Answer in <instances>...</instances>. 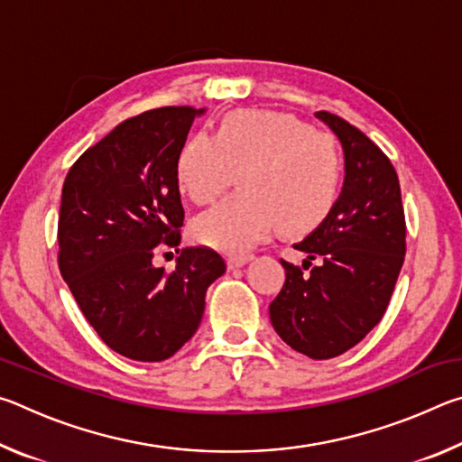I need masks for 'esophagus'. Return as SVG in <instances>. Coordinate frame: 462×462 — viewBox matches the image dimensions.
Listing matches in <instances>:
<instances>
[{
	"label": "esophagus",
	"instance_id": "1",
	"mask_svg": "<svg viewBox=\"0 0 462 462\" xmlns=\"http://www.w3.org/2000/svg\"><path fill=\"white\" fill-rule=\"evenodd\" d=\"M253 261V254H236V256H230L228 259V269H240L245 267L246 263Z\"/></svg>",
	"mask_w": 462,
	"mask_h": 462
}]
</instances>
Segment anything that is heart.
I'll list each match as a JSON object with an SVG mask.
<instances>
[{
  "mask_svg": "<svg viewBox=\"0 0 462 462\" xmlns=\"http://www.w3.org/2000/svg\"><path fill=\"white\" fill-rule=\"evenodd\" d=\"M240 171L242 191L195 217L193 236L222 253H245L273 232L303 230L330 209L340 179L334 140L275 109H238L216 138L191 136L177 159V183L193 203H209Z\"/></svg>",
  "mask_w": 462,
  "mask_h": 462,
  "instance_id": "obj_1",
  "label": "heart"
}]
</instances>
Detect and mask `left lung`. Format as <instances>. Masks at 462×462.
<instances>
[{"mask_svg":"<svg viewBox=\"0 0 462 462\" xmlns=\"http://www.w3.org/2000/svg\"><path fill=\"white\" fill-rule=\"evenodd\" d=\"M316 118L342 144V191L318 228L293 245L308 254L303 269L281 261L285 283L269 316L281 340L324 361L346 353L381 322L403 264L405 216L385 152L338 116L316 112Z\"/></svg>","mask_w":462,"mask_h":462,"instance_id":"left-lung-1","label":"left lung"}]
</instances>
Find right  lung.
<instances>
[{"mask_svg":"<svg viewBox=\"0 0 462 462\" xmlns=\"http://www.w3.org/2000/svg\"><path fill=\"white\" fill-rule=\"evenodd\" d=\"M203 112L169 106L124 120L62 185L60 275L99 338L132 361L173 356L199 328L208 287L226 273L206 246L178 248L173 273L152 264L156 249L181 242L177 159Z\"/></svg>","mask_w":462,"mask_h":462,"instance_id":"obj_1","label":"right lung"}]
</instances>
